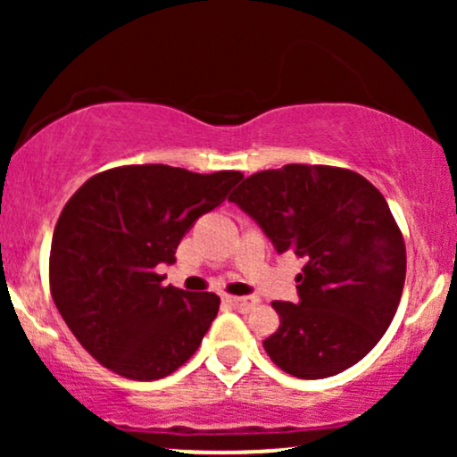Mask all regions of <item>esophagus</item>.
Here are the masks:
<instances>
[{
	"label": "esophagus",
	"mask_w": 457,
	"mask_h": 457,
	"mask_svg": "<svg viewBox=\"0 0 457 457\" xmlns=\"http://www.w3.org/2000/svg\"><path fill=\"white\" fill-rule=\"evenodd\" d=\"M225 303H228L229 307L238 309V312H251L255 305L253 298H249V296H225Z\"/></svg>",
	"instance_id": "esophagus-1"
}]
</instances>
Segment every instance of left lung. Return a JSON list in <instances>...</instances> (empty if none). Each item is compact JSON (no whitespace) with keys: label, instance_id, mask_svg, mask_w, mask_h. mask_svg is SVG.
<instances>
[{"label":"left lung","instance_id":"8db88e82","mask_svg":"<svg viewBox=\"0 0 457 457\" xmlns=\"http://www.w3.org/2000/svg\"><path fill=\"white\" fill-rule=\"evenodd\" d=\"M229 202L277 253L305 258L298 303H272V363L303 380L359 363L389 328L406 279V246L378 188L342 167L286 165L245 178Z\"/></svg>","mask_w":457,"mask_h":457}]
</instances>
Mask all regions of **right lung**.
Here are the masks:
<instances>
[{"instance_id": "1", "label": "right lung", "mask_w": 457, "mask_h": 457, "mask_svg": "<svg viewBox=\"0 0 457 457\" xmlns=\"http://www.w3.org/2000/svg\"><path fill=\"white\" fill-rule=\"evenodd\" d=\"M240 171L193 174L127 165L68 199L51 240V296L79 344L133 380H159L191 359L219 312L212 292L162 286L182 236L225 202Z\"/></svg>"}]
</instances>
